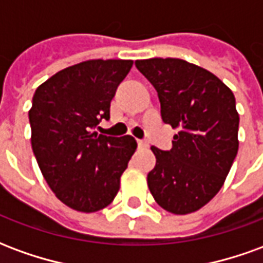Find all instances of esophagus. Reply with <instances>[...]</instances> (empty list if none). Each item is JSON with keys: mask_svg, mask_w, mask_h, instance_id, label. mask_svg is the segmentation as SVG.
<instances>
[{"mask_svg": "<svg viewBox=\"0 0 263 263\" xmlns=\"http://www.w3.org/2000/svg\"><path fill=\"white\" fill-rule=\"evenodd\" d=\"M149 146V143L146 142V141H143V139H139L138 141V148L139 149H145V148H148Z\"/></svg>", "mask_w": 263, "mask_h": 263, "instance_id": "1", "label": "esophagus"}]
</instances>
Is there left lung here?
Here are the masks:
<instances>
[{
  "label": "left lung",
  "mask_w": 263,
  "mask_h": 263,
  "mask_svg": "<svg viewBox=\"0 0 263 263\" xmlns=\"http://www.w3.org/2000/svg\"><path fill=\"white\" fill-rule=\"evenodd\" d=\"M135 66L158 92L163 122L179 129L172 149L151 148L156 165L149 190L169 213L197 211L220 192L237 156L235 97L217 76L186 60L154 58Z\"/></svg>",
  "instance_id": "obj_1"
}]
</instances>
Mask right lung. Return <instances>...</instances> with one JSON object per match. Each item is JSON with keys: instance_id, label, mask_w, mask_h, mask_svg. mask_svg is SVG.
<instances>
[{"instance_id": "obj_1", "label": "right lung", "mask_w": 263, "mask_h": 263, "mask_svg": "<svg viewBox=\"0 0 263 263\" xmlns=\"http://www.w3.org/2000/svg\"><path fill=\"white\" fill-rule=\"evenodd\" d=\"M132 63L81 62L60 70L33 94L29 109L33 155L49 187L70 209L103 210L120 190L137 141L94 129L101 120H109V103Z\"/></svg>"}]
</instances>
